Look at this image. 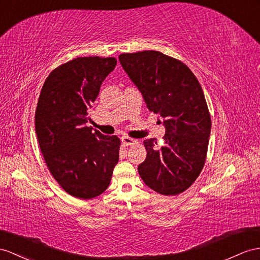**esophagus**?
I'll return each instance as SVG.
<instances>
[{
	"instance_id": "34e87169",
	"label": "esophagus",
	"mask_w": 260,
	"mask_h": 260,
	"mask_svg": "<svg viewBox=\"0 0 260 260\" xmlns=\"http://www.w3.org/2000/svg\"><path fill=\"white\" fill-rule=\"evenodd\" d=\"M121 141H122L123 146H131L133 144H135V142H136L135 139H133V138L128 137V136H122L121 137Z\"/></svg>"
}]
</instances>
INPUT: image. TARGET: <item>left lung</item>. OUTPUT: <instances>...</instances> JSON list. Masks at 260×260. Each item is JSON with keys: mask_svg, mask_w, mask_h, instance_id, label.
Here are the masks:
<instances>
[{"mask_svg": "<svg viewBox=\"0 0 260 260\" xmlns=\"http://www.w3.org/2000/svg\"><path fill=\"white\" fill-rule=\"evenodd\" d=\"M124 70L142 92L149 111L164 118L165 144L144 141L147 151L139 176L162 196H177L191 187L204 167L211 116L197 77L182 61L160 51L118 56Z\"/></svg>", "mask_w": 260, "mask_h": 260, "instance_id": "1", "label": "left lung"}]
</instances>
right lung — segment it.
<instances>
[{"label":"right lung","mask_w":260,"mask_h":260,"mask_svg":"<svg viewBox=\"0 0 260 260\" xmlns=\"http://www.w3.org/2000/svg\"><path fill=\"white\" fill-rule=\"evenodd\" d=\"M114 57H78L52 70L39 94L35 129L45 162L70 196L89 200L108 189L121 141L85 126Z\"/></svg>","instance_id":"right-lung-1"}]
</instances>
